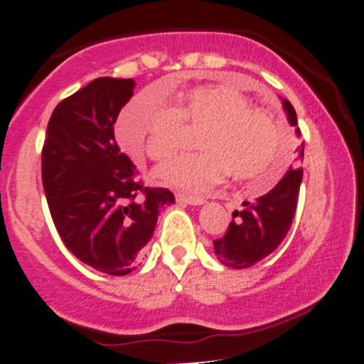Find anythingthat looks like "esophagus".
Returning a JSON list of instances; mask_svg holds the SVG:
<instances>
[{
	"label": "esophagus",
	"mask_w": 364,
	"mask_h": 364,
	"mask_svg": "<svg viewBox=\"0 0 364 364\" xmlns=\"http://www.w3.org/2000/svg\"><path fill=\"white\" fill-rule=\"evenodd\" d=\"M175 198H177L178 203L192 204V206H199V204L204 203L203 198H192V196H186V194H177Z\"/></svg>",
	"instance_id": "1"
}]
</instances>
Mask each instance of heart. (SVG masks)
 I'll list each match as a JSON object with an SVG mask.
<instances>
[{"instance_id": "obj_1", "label": "heart", "mask_w": 364, "mask_h": 364, "mask_svg": "<svg viewBox=\"0 0 364 364\" xmlns=\"http://www.w3.org/2000/svg\"><path fill=\"white\" fill-rule=\"evenodd\" d=\"M186 132H199L194 143L199 153L158 166L155 177L187 194H204L226 173L238 182L267 177L281 151L276 119L250 107L240 93L220 87L191 90L170 107L141 93L124 107L115 126L127 155L155 161L172 158L182 148Z\"/></svg>"}]
</instances>
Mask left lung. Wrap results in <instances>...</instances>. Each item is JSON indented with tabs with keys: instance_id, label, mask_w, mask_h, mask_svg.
<instances>
[{
	"instance_id": "8db88e82",
	"label": "left lung",
	"mask_w": 364,
	"mask_h": 364,
	"mask_svg": "<svg viewBox=\"0 0 364 364\" xmlns=\"http://www.w3.org/2000/svg\"><path fill=\"white\" fill-rule=\"evenodd\" d=\"M283 107L291 126H298L296 112L288 100ZM296 134L300 129L296 127ZM305 143L298 148V160L301 161ZM303 178L300 165L289 166L286 175L276 183L274 189L260 196L254 204L243 203L242 211L233 213V220L221 238L213 242L218 260L233 269H245L267 257L284 240L296 213L298 194Z\"/></svg>"
}]
</instances>
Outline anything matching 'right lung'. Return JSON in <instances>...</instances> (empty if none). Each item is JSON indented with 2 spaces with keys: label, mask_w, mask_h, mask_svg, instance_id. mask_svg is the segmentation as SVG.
<instances>
[{
  "label": "right lung",
  "mask_w": 364,
  "mask_h": 364,
  "mask_svg": "<svg viewBox=\"0 0 364 364\" xmlns=\"http://www.w3.org/2000/svg\"><path fill=\"white\" fill-rule=\"evenodd\" d=\"M134 80H93L59 102L47 124L42 183L59 237L75 257L110 276L134 271L158 215L175 203L144 187L115 143L114 124Z\"/></svg>",
  "instance_id": "obj_1"
}]
</instances>
